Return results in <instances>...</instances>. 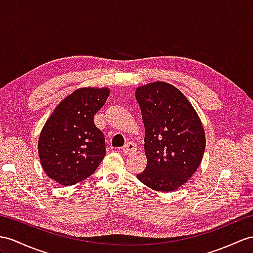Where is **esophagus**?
<instances>
[{"label":"esophagus","instance_id":"1","mask_svg":"<svg viewBox=\"0 0 253 253\" xmlns=\"http://www.w3.org/2000/svg\"><path fill=\"white\" fill-rule=\"evenodd\" d=\"M122 151L125 155H131V153H134L136 151V145L132 143V141H128V143L126 144V146L122 148Z\"/></svg>","mask_w":253,"mask_h":253}]
</instances>
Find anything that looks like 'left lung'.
Listing matches in <instances>:
<instances>
[{
  "mask_svg": "<svg viewBox=\"0 0 253 253\" xmlns=\"http://www.w3.org/2000/svg\"><path fill=\"white\" fill-rule=\"evenodd\" d=\"M145 126L146 169L137 179L158 192H170L199 169L206 147L202 121L182 92L165 82L135 91Z\"/></svg>",
  "mask_w": 253,
  "mask_h": 253,
  "instance_id": "8db88e82",
  "label": "left lung"
}]
</instances>
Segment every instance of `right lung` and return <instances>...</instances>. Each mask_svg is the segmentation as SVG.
<instances>
[{
    "instance_id": "obj_1",
    "label": "right lung",
    "mask_w": 253,
    "mask_h": 253,
    "mask_svg": "<svg viewBox=\"0 0 253 253\" xmlns=\"http://www.w3.org/2000/svg\"><path fill=\"white\" fill-rule=\"evenodd\" d=\"M109 93L107 87L78 88L58 104L42 126L38 144L41 165L61 186L88 178L105 157V138L93 117Z\"/></svg>"
}]
</instances>
